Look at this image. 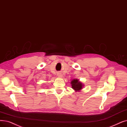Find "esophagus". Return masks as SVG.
<instances>
[{
    "mask_svg": "<svg viewBox=\"0 0 127 127\" xmlns=\"http://www.w3.org/2000/svg\"><path fill=\"white\" fill-rule=\"evenodd\" d=\"M58 77H61L62 76V74H61V73H58Z\"/></svg>",
    "mask_w": 127,
    "mask_h": 127,
    "instance_id": "34e87169",
    "label": "esophagus"
}]
</instances>
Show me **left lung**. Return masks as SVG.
<instances>
[{"instance_id": "8db88e82", "label": "left lung", "mask_w": 127, "mask_h": 127, "mask_svg": "<svg viewBox=\"0 0 127 127\" xmlns=\"http://www.w3.org/2000/svg\"><path fill=\"white\" fill-rule=\"evenodd\" d=\"M71 85L72 88L75 90H79L82 89V84L77 79H74L71 81Z\"/></svg>"}]
</instances>
